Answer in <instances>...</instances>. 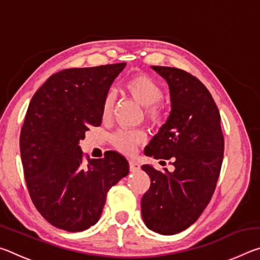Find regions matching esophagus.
<instances>
[{"mask_svg":"<svg viewBox=\"0 0 260 260\" xmlns=\"http://www.w3.org/2000/svg\"><path fill=\"white\" fill-rule=\"evenodd\" d=\"M140 164L136 160H134V159H132V160H129V170H131V172H138V171H140Z\"/></svg>","mask_w":260,"mask_h":260,"instance_id":"esophagus-1","label":"esophagus"}]
</instances>
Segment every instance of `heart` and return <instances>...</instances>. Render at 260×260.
I'll use <instances>...</instances> for the list:
<instances>
[{
	"label": "heart",
	"mask_w": 260,
	"mask_h": 260,
	"mask_svg": "<svg viewBox=\"0 0 260 260\" xmlns=\"http://www.w3.org/2000/svg\"><path fill=\"white\" fill-rule=\"evenodd\" d=\"M125 90L135 101L146 107L147 118L152 124L160 122L164 117V110L159 101L164 96V91L155 79L147 74H135L125 82ZM114 105V96L108 93L102 103V118L108 120L111 117ZM144 141V135L136 131H119L112 136V142L117 149L124 153H133L135 147Z\"/></svg>",
	"instance_id": "obj_1"
}]
</instances>
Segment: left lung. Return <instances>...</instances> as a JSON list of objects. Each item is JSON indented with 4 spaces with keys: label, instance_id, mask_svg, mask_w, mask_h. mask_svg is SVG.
<instances>
[{
    "label": "left lung",
    "instance_id": "obj_1",
    "mask_svg": "<svg viewBox=\"0 0 260 260\" xmlns=\"http://www.w3.org/2000/svg\"><path fill=\"white\" fill-rule=\"evenodd\" d=\"M151 68L169 83L171 112L144 153L170 159L174 171L142 166L151 183L141 200V212L149 230L173 235L192 225L209 204L225 141L218 107L199 79L177 68Z\"/></svg>",
    "mask_w": 260,
    "mask_h": 260
}]
</instances>
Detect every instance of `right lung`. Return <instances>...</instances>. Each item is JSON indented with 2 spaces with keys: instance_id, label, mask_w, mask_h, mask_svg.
I'll list each match as a JSON object with an SVG mask.
<instances>
[{
  "instance_id": "right-lung-1",
  "label": "right lung",
  "mask_w": 260,
  "mask_h": 260,
  "mask_svg": "<svg viewBox=\"0 0 260 260\" xmlns=\"http://www.w3.org/2000/svg\"><path fill=\"white\" fill-rule=\"evenodd\" d=\"M126 63L67 69L30 100L20 132L24 175L35 208L59 230L81 232L102 214L109 189L129 172L116 151L83 161L79 142L102 122V103Z\"/></svg>"
}]
</instances>
